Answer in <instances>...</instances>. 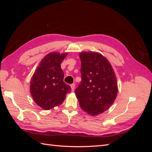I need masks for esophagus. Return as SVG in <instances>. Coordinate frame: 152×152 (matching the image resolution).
<instances>
[{
  "label": "esophagus",
  "mask_w": 152,
  "mask_h": 152,
  "mask_svg": "<svg viewBox=\"0 0 152 152\" xmlns=\"http://www.w3.org/2000/svg\"><path fill=\"white\" fill-rule=\"evenodd\" d=\"M70 86H71V89H72V92H73V91H74V89H75V85L74 84H72Z\"/></svg>",
  "instance_id": "1"
}]
</instances>
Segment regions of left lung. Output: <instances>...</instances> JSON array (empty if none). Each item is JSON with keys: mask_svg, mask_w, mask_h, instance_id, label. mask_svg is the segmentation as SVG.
Masks as SVG:
<instances>
[{"mask_svg": "<svg viewBox=\"0 0 152 152\" xmlns=\"http://www.w3.org/2000/svg\"><path fill=\"white\" fill-rule=\"evenodd\" d=\"M82 81L75 89L80 108L87 114L97 116L107 110L118 93L117 80L111 64L102 54L79 53Z\"/></svg>", "mask_w": 152, "mask_h": 152, "instance_id": "obj_1", "label": "left lung"}]
</instances>
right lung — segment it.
Wrapping results in <instances>:
<instances>
[{"instance_id":"obj_1","label":"right lung","mask_w":152,"mask_h":152,"mask_svg":"<svg viewBox=\"0 0 152 152\" xmlns=\"http://www.w3.org/2000/svg\"><path fill=\"white\" fill-rule=\"evenodd\" d=\"M68 53L51 52L45 56L32 76L30 91L35 103L49 110L60 105L71 87L63 82L61 63Z\"/></svg>"}]
</instances>
